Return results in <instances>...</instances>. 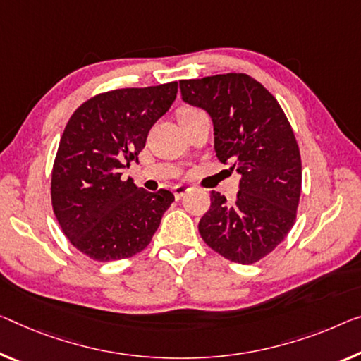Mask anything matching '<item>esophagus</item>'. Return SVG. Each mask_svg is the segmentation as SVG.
<instances>
[{
  "label": "esophagus",
  "instance_id": "1",
  "mask_svg": "<svg viewBox=\"0 0 361 361\" xmlns=\"http://www.w3.org/2000/svg\"><path fill=\"white\" fill-rule=\"evenodd\" d=\"M190 192V187H187V185H176L174 187V197L179 200V198H182L185 195V193H188Z\"/></svg>",
  "mask_w": 361,
  "mask_h": 361
}]
</instances>
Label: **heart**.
<instances>
[{"label":"heart","instance_id":"heart-1","mask_svg":"<svg viewBox=\"0 0 361 361\" xmlns=\"http://www.w3.org/2000/svg\"><path fill=\"white\" fill-rule=\"evenodd\" d=\"M197 113H200L198 109H193V108H185V109H182V111H180V114H179V119H182V118H188V116H193V114H197Z\"/></svg>","mask_w":361,"mask_h":361}]
</instances>
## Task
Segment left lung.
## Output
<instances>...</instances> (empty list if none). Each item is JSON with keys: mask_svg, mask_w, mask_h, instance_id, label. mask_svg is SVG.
<instances>
[{"mask_svg": "<svg viewBox=\"0 0 361 361\" xmlns=\"http://www.w3.org/2000/svg\"><path fill=\"white\" fill-rule=\"evenodd\" d=\"M182 99L212 116L214 152L242 176L237 198L212 192L200 235L221 257L252 264L289 234L302 190L295 135L277 99L247 74L180 80Z\"/></svg>", "mask_w": 361, "mask_h": 361, "instance_id": "1", "label": "left lung"}]
</instances>
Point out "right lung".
Instances as JSON below:
<instances>
[{
  "label": "right lung",
  "instance_id": "1",
  "mask_svg": "<svg viewBox=\"0 0 361 361\" xmlns=\"http://www.w3.org/2000/svg\"><path fill=\"white\" fill-rule=\"evenodd\" d=\"M176 95L177 82L119 88L71 116L53 164L51 203L64 235L88 258L114 262L142 252L174 202L169 190L147 192L123 174Z\"/></svg>",
  "mask_w": 361,
  "mask_h": 361
}]
</instances>
